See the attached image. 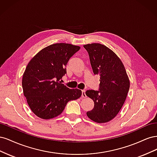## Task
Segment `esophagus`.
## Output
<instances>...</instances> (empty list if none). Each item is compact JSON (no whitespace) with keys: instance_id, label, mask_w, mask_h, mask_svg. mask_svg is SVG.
<instances>
[{"instance_id":"34e87169","label":"esophagus","mask_w":157,"mask_h":157,"mask_svg":"<svg viewBox=\"0 0 157 157\" xmlns=\"http://www.w3.org/2000/svg\"><path fill=\"white\" fill-rule=\"evenodd\" d=\"M86 95L85 94V90H82V98H86Z\"/></svg>"}]
</instances>
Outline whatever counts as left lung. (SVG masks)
<instances>
[{
    "label": "left lung",
    "mask_w": 157,
    "mask_h": 157,
    "mask_svg": "<svg viewBox=\"0 0 157 157\" xmlns=\"http://www.w3.org/2000/svg\"><path fill=\"white\" fill-rule=\"evenodd\" d=\"M83 46L88 53L94 74L100 77L99 90L86 92L94 102L93 109L86 115L96 122H107L117 116L126 100L129 78L121 60L111 49L99 43Z\"/></svg>",
    "instance_id": "1"
}]
</instances>
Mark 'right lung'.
Here are the masks:
<instances>
[{"mask_svg": "<svg viewBox=\"0 0 157 157\" xmlns=\"http://www.w3.org/2000/svg\"><path fill=\"white\" fill-rule=\"evenodd\" d=\"M80 46L57 43L41 50L28 63L23 75V94L35 115L50 119L59 115L67 103L82 95L80 90L70 89L61 82L67 74L69 59Z\"/></svg>", "mask_w": 157, "mask_h": 157, "instance_id": "add662e5", "label": "right lung"}]
</instances>
